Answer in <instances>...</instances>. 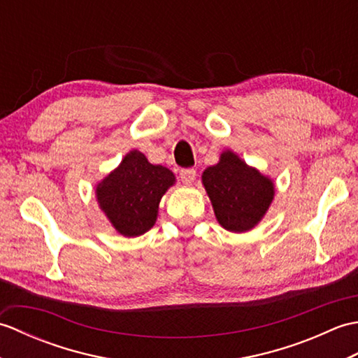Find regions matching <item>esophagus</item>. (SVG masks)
Returning a JSON list of instances; mask_svg holds the SVG:
<instances>
[{"mask_svg": "<svg viewBox=\"0 0 358 358\" xmlns=\"http://www.w3.org/2000/svg\"><path fill=\"white\" fill-rule=\"evenodd\" d=\"M196 177V172L194 169H181L180 171V178L183 181V185L189 186L194 183V180Z\"/></svg>", "mask_w": 358, "mask_h": 358, "instance_id": "34e87169", "label": "esophagus"}]
</instances>
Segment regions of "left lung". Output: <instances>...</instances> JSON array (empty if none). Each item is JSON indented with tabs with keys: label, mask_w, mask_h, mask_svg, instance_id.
<instances>
[{
	"label": "left lung",
	"mask_w": 358,
	"mask_h": 358,
	"mask_svg": "<svg viewBox=\"0 0 358 358\" xmlns=\"http://www.w3.org/2000/svg\"><path fill=\"white\" fill-rule=\"evenodd\" d=\"M214 214L226 231L243 234L262 222L273 201L275 185L234 150L220 154L218 163L201 175Z\"/></svg>",
	"instance_id": "1"
}]
</instances>
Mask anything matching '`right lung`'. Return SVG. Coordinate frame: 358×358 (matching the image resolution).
I'll return each instance as SVG.
<instances>
[{
	"instance_id": "add662e5",
	"label": "right lung",
	"mask_w": 358,
	"mask_h": 358,
	"mask_svg": "<svg viewBox=\"0 0 358 358\" xmlns=\"http://www.w3.org/2000/svg\"><path fill=\"white\" fill-rule=\"evenodd\" d=\"M175 181L172 171L134 149L96 185L98 208L120 235L138 237L155 224L159 201Z\"/></svg>"
}]
</instances>
